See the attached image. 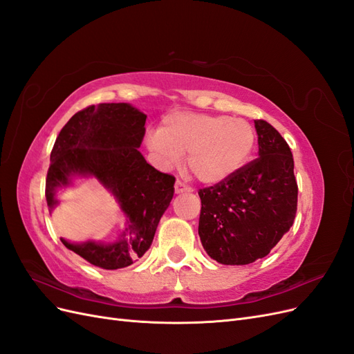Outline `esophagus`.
<instances>
[{"label": "esophagus", "instance_id": "esophagus-1", "mask_svg": "<svg viewBox=\"0 0 354 354\" xmlns=\"http://www.w3.org/2000/svg\"><path fill=\"white\" fill-rule=\"evenodd\" d=\"M174 190H176V194H183V192H192V187L186 186L183 181L177 180L176 185H174Z\"/></svg>", "mask_w": 354, "mask_h": 354}]
</instances>
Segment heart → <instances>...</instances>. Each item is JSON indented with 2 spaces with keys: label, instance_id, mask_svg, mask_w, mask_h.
<instances>
[{
  "label": "heart",
  "instance_id": "heart-1",
  "mask_svg": "<svg viewBox=\"0 0 354 354\" xmlns=\"http://www.w3.org/2000/svg\"><path fill=\"white\" fill-rule=\"evenodd\" d=\"M146 143L165 165H177L187 153V167L196 178L217 185L248 162L257 133L243 118L174 112L164 118L159 130L147 134Z\"/></svg>",
  "mask_w": 354,
  "mask_h": 354
}]
</instances>
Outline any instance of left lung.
<instances>
[{
  "mask_svg": "<svg viewBox=\"0 0 354 354\" xmlns=\"http://www.w3.org/2000/svg\"><path fill=\"white\" fill-rule=\"evenodd\" d=\"M259 158L227 180L199 189V238L221 264H250L263 259L291 229L298 186L294 158L274 127L255 120Z\"/></svg>",
  "mask_w": 354,
  "mask_h": 354,
  "instance_id": "1",
  "label": "left lung"
}]
</instances>
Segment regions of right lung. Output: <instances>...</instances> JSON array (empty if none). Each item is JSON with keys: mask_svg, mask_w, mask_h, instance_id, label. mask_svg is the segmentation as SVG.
Segmentation results:
<instances>
[{"mask_svg": "<svg viewBox=\"0 0 354 354\" xmlns=\"http://www.w3.org/2000/svg\"><path fill=\"white\" fill-rule=\"evenodd\" d=\"M146 118L128 103L88 106L62 128L50 155L46 178L50 212L59 203L56 190L78 176L97 178L125 212V227L112 243L62 239L68 250L100 269H122L143 257L174 195V176L155 169L138 152Z\"/></svg>", "mask_w": 354, "mask_h": 354, "instance_id": "right-lung-1", "label": "right lung"}]
</instances>
